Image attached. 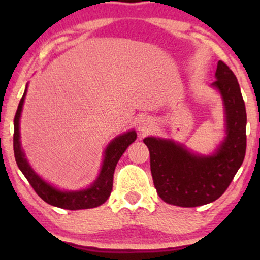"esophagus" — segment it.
I'll list each match as a JSON object with an SVG mask.
<instances>
[{"label":"esophagus","mask_w":260,"mask_h":260,"mask_svg":"<svg viewBox=\"0 0 260 260\" xmlns=\"http://www.w3.org/2000/svg\"><path fill=\"white\" fill-rule=\"evenodd\" d=\"M151 127H152L151 120L144 118V119H142L141 122H140V126H138V131H140L141 134L144 135V134H148L149 131L151 130Z\"/></svg>","instance_id":"obj_1"}]
</instances>
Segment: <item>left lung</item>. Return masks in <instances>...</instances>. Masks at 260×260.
Listing matches in <instances>:
<instances>
[{
    "label": "left lung",
    "instance_id": "1",
    "mask_svg": "<svg viewBox=\"0 0 260 260\" xmlns=\"http://www.w3.org/2000/svg\"><path fill=\"white\" fill-rule=\"evenodd\" d=\"M213 87L222 97L226 135L211 156L197 155L174 141L147 137L152 180L159 198L180 207L215 201L232 182L246 152V109L239 84L225 62H218Z\"/></svg>",
    "mask_w": 260,
    "mask_h": 260
}]
</instances>
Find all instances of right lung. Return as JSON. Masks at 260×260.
I'll return each mask as SVG.
<instances>
[{
	"instance_id": "add662e5",
	"label": "right lung",
	"mask_w": 260,
	"mask_h": 260,
	"mask_svg": "<svg viewBox=\"0 0 260 260\" xmlns=\"http://www.w3.org/2000/svg\"><path fill=\"white\" fill-rule=\"evenodd\" d=\"M26 93L27 88L24 90V93L19 103V106H17L15 117H14V155H15L17 167H19L24 177L28 180V182L30 183V186L33 187L35 193L45 202H47V204L59 208L70 209V211L94 208L104 204L109 199L110 194H111L113 186V173H115L117 162L122 157V155L126 150V148L136 140V131H127L126 134L120 135V136L116 137L115 140L110 142V144L105 149L104 161H103L102 170L99 173V176L87 189L76 191L60 190L58 188L51 186V184L42 180L31 169L27 158L24 157L22 148H21L20 117Z\"/></svg>"
}]
</instances>
